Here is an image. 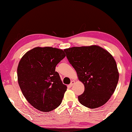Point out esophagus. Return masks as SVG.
Returning a JSON list of instances; mask_svg holds the SVG:
<instances>
[{"label":"esophagus","mask_w":132,"mask_h":132,"mask_svg":"<svg viewBox=\"0 0 132 132\" xmlns=\"http://www.w3.org/2000/svg\"><path fill=\"white\" fill-rule=\"evenodd\" d=\"M75 83V81H73V80L71 81V84H70L69 86H72L73 85V84H74Z\"/></svg>","instance_id":"obj_1"}]
</instances>
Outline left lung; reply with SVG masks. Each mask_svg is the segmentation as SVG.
<instances>
[{"label":"left lung","mask_w":132,"mask_h":132,"mask_svg":"<svg viewBox=\"0 0 132 132\" xmlns=\"http://www.w3.org/2000/svg\"><path fill=\"white\" fill-rule=\"evenodd\" d=\"M64 51L84 85V93L78 96L80 103L89 108L106 103L115 92L119 77L112 55L97 45L73 47Z\"/></svg>","instance_id":"1"}]
</instances>
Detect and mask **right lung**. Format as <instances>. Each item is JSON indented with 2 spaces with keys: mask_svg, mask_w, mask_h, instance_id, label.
Here are the masks:
<instances>
[{
  "mask_svg": "<svg viewBox=\"0 0 132 132\" xmlns=\"http://www.w3.org/2000/svg\"><path fill=\"white\" fill-rule=\"evenodd\" d=\"M65 56L63 50L37 47L20 60L17 79L23 95L32 106L42 112L60 105L67 86L63 84L55 67Z\"/></svg>",
  "mask_w": 132,
  "mask_h": 132,
  "instance_id": "add662e5",
  "label": "right lung"
}]
</instances>
